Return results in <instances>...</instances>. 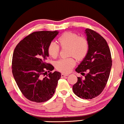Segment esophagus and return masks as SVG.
Segmentation results:
<instances>
[{
    "instance_id": "1",
    "label": "esophagus",
    "mask_w": 124,
    "mask_h": 124,
    "mask_svg": "<svg viewBox=\"0 0 124 124\" xmlns=\"http://www.w3.org/2000/svg\"><path fill=\"white\" fill-rule=\"evenodd\" d=\"M61 76H62V78H64V77L67 76L68 74H63V73H62V74H61Z\"/></svg>"
}]
</instances>
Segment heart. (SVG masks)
Masks as SVG:
<instances>
[{
    "label": "heart",
    "instance_id": "heart-1",
    "mask_svg": "<svg viewBox=\"0 0 124 124\" xmlns=\"http://www.w3.org/2000/svg\"><path fill=\"white\" fill-rule=\"evenodd\" d=\"M58 42L62 47H69V55L73 56L78 60H83L89 50L87 39L80 37L78 34L72 32H66L58 37ZM47 51L52 58H56L60 51L59 46L51 42L48 45ZM75 65L74 58H61L55 62V67L58 71L64 73H69Z\"/></svg>",
    "mask_w": 124,
    "mask_h": 124
}]
</instances>
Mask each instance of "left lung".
Instances as JSON below:
<instances>
[{
  "label": "left lung",
  "instance_id": "1",
  "mask_svg": "<svg viewBox=\"0 0 124 124\" xmlns=\"http://www.w3.org/2000/svg\"><path fill=\"white\" fill-rule=\"evenodd\" d=\"M89 50L86 57L80 63L76 71L88 73L82 79L78 78V82L73 86V92L82 99H90L98 96L104 89L112 67L110 49L104 38L90 29H86Z\"/></svg>",
  "mask_w": 124,
  "mask_h": 124
}]
</instances>
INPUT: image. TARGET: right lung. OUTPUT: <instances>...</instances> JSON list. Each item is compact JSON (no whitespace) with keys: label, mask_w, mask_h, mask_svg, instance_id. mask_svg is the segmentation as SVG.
Returning <instances> with one entry per match:
<instances>
[{"label":"right lung","mask_w":124,"mask_h":124,"mask_svg":"<svg viewBox=\"0 0 124 124\" xmlns=\"http://www.w3.org/2000/svg\"><path fill=\"white\" fill-rule=\"evenodd\" d=\"M59 32L38 31L26 36L15 48L12 57V74L20 90L26 99L35 102H44L51 99L55 92L58 71L42 74L54 70L46 62L49 56L47 48Z\"/></svg>","instance_id":"add662e5"}]
</instances>
